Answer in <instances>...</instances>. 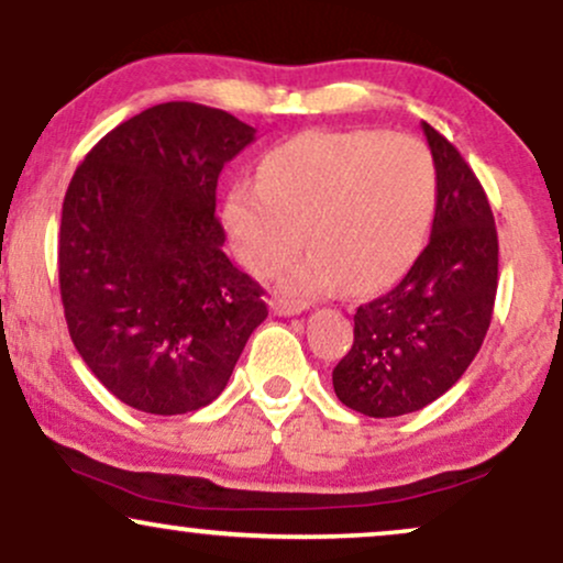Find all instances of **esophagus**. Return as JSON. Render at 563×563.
<instances>
[{
  "label": "esophagus",
  "instance_id": "34e87169",
  "mask_svg": "<svg viewBox=\"0 0 563 563\" xmlns=\"http://www.w3.org/2000/svg\"><path fill=\"white\" fill-rule=\"evenodd\" d=\"M269 307H273V312L280 314V318H290V314L303 312V303H296V301H288V299H273V301H269Z\"/></svg>",
  "mask_w": 563,
  "mask_h": 563
}]
</instances>
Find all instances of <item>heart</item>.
<instances>
[{
  "label": "heart",
  "instance_id": "1",
  "mask_svg": "<svg viewBox=\"0 0 563 563\" xmlns=\"http://www.w3.org/2000/svg\"><path fill=\"white\" fill-rule=\"evenodd\" d=\"M437 196L434 153L412 134L307 132L262 158L260 183L232 187L224 228L260 277L309 245L280 277L288 294H371L418 260Z\"/></svg>",
  "mask_w": 563,
  "mask_h": 563
}]
</instances>
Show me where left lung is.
I'll use <instances>...</instances> for the list:
<instances>
[{
  "label": "left lung",
  "instance_id": "left-lung-1",
  "mask_svg": "<svg viewBox=\"0 0 563 563\" xmlns=\"http://www.w3.org/2000/svg\"><path fill=\"white\" fill-rule=\"evenodd\" d=\"M439 196L431 238L389 294L354 312V344L333 367L335 397L397 418L442 397L482 349L497 294V230L487 192L457 147L423 121Z\"/></svg>",
  "mask_w": 563,
  "mask_h": 563
}]
</instances>
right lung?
I'll return each mask as SVG.
<instances>
[{
  "label": "right lung",
  "mask_w": 563,
  "mask_h": 563,
  "mask_svg": "<svg viewBox=\"0 0 563 563\" xmlns=\"http://www.w3.org/2000/svg\"><path fill=\"white\" fill-rule=\"evenodd\" d=\"M254 134L219 108L161 102L108 132L70 179L57 238L68 333L134 410L214 402L267 318L214 214L219 174Z\"/></svg>",
  "instance_id": "1"
}]
</instances>
